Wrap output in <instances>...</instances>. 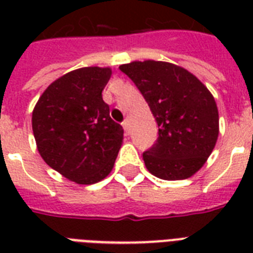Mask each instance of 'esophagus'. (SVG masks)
Listing matches in <instances>:
<instances>
[{
	"mask_svg": "<svg viewBox=\"0 0 253 253\" xmlns=\"http://www.w3.org/2000/svg\"><path fill=\"white\" fill-rule=\"evenodd\" d=\"M122 126H123V130H125V134L126 135L130 134V125H128V121H123Z\"/></svg>",
	"mask_w": 253,
	"mask_h": 253,
	"instance_id": "obj_1",
	"label": "esophagus"
}]
</instances>
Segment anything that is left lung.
<instances>
[{
  "instance_id": "8db88e82",
  "label": "left lung",
  "mask_w": 253,
  "mask_h": 253,
  "mask_svg": "<svg viewBox=\"0 0 253 253\" xmlns=\"http://www.w3.org/2000/svg\"><path fill=\"white\" fill-rule=\"evenodd\" d=\"M148 103L159 138L143 152L147 169L163 180H185L202 168L215 147L219 115L215 99L194 75L166 61L119 67Z\"/></svg>"
}]
</instances>
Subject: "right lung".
Wrapping results in <instances>:
<instances>
[{
    "instance_id": "obj_1",
    "label": "right lung",
    "mask_w": 253,
    "mask_h": 253,
    "mask_svg": "<svg viewBox=\"0 0 253 253\" xmlns=\"http://www.w3.org/2000/svg\"><path fill=\"white\" fill-rule=\"evenodd\" d=\"M110 76V68L75 69L53 81L34 107L39 154L51 168L77 184L105 178L122 146V126L110 118L102 99Z\"/></svg>"
}]
</instances>
